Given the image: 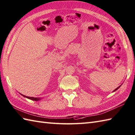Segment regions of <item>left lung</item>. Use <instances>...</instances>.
Segmentation results:
<instances>
[{"label":"left lung","mask_w":135,"mask_h":135,"mask_svg":"<svg viewBox=\"0 0 135 135\" xmlns=\"http://www.w3.org/2000/svg\"><path fill=\"white\" fill-rule=\"evenodd\" d=\"M120 87V86H119V87H117V89H115V90H114V91H117V90H118V89H119V87Z\"/></svg>","instance_id":"8db88e82"}]
</instances>
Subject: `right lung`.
Listing matches in <instances>:
<instances>
[{
  "label": "right lung",
  "instance_id": "1",
  "mask_svg": "<svg viewBox=\"0 0 135 135\" xmlns=\"http://www.w3.org/2000/svg\"><path fill=\"white\" fill-rule=\"evenodd\" d=\"M21 95H23V97H24L27 98H28V99H30V100H34V101H38V100H41V98H39V97H38V98H35V97H27V96H26V95H23V94H21Z\"/></svg>",
  "mask_w": 135,
  "mask_h": 135
}]
</instances>
